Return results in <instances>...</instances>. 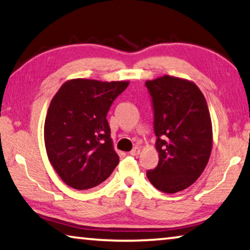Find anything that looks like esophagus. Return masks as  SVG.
<instances>
[{
	"label": "esophagus",
	"mask_w": 250,
	"mask_h": 250,
	"mask_svg": "<svg viewBox=\"0 0 250 250\" xmlns=\"http://www.w3.org/2000/svg\"><path fill=\"white\" fill-rule=\"evenodd\" d=\"M140 152H141V149L139 146H135V147H133L132 150L130 151V154L131 155H133V156H135V155H139L140 154Z\"/></svg>",
	"instance_id": "1"
}]
</instances>
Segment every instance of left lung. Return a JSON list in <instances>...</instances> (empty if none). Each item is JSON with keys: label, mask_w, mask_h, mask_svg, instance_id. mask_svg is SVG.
<instances>
[{"label": "left lung", "mask_w": 250, "mask_h": 250, "mask_svg": "<svg viewBox=\"0 0 250 250\" xmlns=\"http://www.w3.org/2000/svg\"><path fill=\"white\" fill-rule=\"evenodd\" d=\"M154 110L159 163L146 176L159 191L173 194L191 186L208 163L213 128L204 95L191 80L164 75L146 80Z\"/></svg>", "instance_id": "8db88e82"}]
</instances>
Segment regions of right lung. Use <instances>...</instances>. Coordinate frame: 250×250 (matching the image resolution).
Here are the masks:
<instances>
[{
	"label": "right lung",
	"mask_w": 250,
	"mask_h": 250,
	"mask_svg": "<svg viewBox=\"0 0 250 250\" xmlns=\"http://www.w3.org/2000/svg\"><path fill=\"white\" fill-rule=\"evenodd\" d=\"M129 82L67 80L53 97L44 125L46 153L58 176L76 189L103 183L119 163L107 113Z\"/></svg>",
	"instance_id": "1"
}]
</instances>
